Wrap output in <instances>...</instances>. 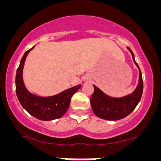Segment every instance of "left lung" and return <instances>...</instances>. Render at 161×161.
Instances as JSON below:
<instances>
[{
  "label": "left lung",
  "mask_w": 161,
  "mask_h": 161,
  "mask_svg": "<svg viewBox=\"0 0 161 161\" xmlns=\"http://www.w3.org/2000/svg\"><path fill=\"white\" fill-rule=\"evenodd\" d=\"M128 49L130 50L135 64L139 68V65L135 61L132 51L130 48L128 47ZM139 80L137 87L132 93L126 97L121 98L110 97L93 86L94 92L91 96L90 103L92 111L98 118L109 121H117L125 118L133 111L140 101L143 91L142 73L139 68Z\"/></svg>",
  "instance_id": "left-lung-1"
}]
</instances>
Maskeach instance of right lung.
<instances>
[{
	"instance_id": "1",
	"label": "right lung",
	"mask_w": 161,
	"mask_h": 161,
	"mask_svg": "<svg viewBox=\"0 0 161 161\" xmlns=\"http://www.w3.org/2000/svg\"><path fill=\"white\" fill-rule=\"evenodd\" d=\"M33 47L28 50L24 53L16 71V95L22 108L37 119L42 121H50L60 118L66 113L70 105L71 97L81 88V85L76 86L52 97H38L29 92L24 85L22 70L26 56Z\"/></svg>"
}]
</instances>
